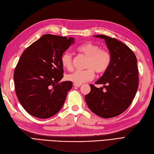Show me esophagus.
Here are the masks:
<instances>
[{
    "label": "esophagus",
    "mask_w": 154,
    "mask_h": 154,
    "mask_svg": "<svg viewBox=\"0 0 154 154\" xmlns=\"http://www.w3.org/2000/svg\"><path fill=\"white\" fill-rule=\"evenodd\" d=\"M73 85H74V87H80V86H82V84H75V83H74V84H73Z\"/></svg>",
    "instance_id": "esophagus-1"
}]
</instances>
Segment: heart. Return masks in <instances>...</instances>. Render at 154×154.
Segmentation results:
<instances>
[{
  "mask_svg": "<svg viewBox=\"0 0 154 154\" xmlns=\"http://www.w3.org/2000/svg\"><path fill=\"white\" fill-rule=\"evenodd\" d=\"M77 51L88 57V59L85 64L86 70H76L66 76L68 80L75 84H81L91 80L94 78V72L97 74H103L111 65L112 57L110 52L106 49H101L97 44L85 43L78 47ZM60 63L65 69H72L73 57L72 54L68 52L64 53L61 56Z\"/></svg>",
  "mask_w": 154,
  "mask_h": 154,
  "instance_id": "b5f03b06",
  "label": "heart"
}]
</instances>
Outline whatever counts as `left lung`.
<instances>
[{
	"label": "left lung",
	"instance_id": "8db88e82",
	"mask_svg": "<svg viewBox=\"0 0 154 154\" xmlns=\"http://www.w3.org/2000/svg\"><path fill=\"white\" fill-rule=\"evenodd\" d=\"M105 40L112 60L109 69L85 96L89 109L103 118H112L125 111L131 104L138 87L137 59L129 47L115 38L104 35H95ZM105 90H103V88Z\"/></svg>",
	"mask_w": 154,
	"mask_h": 154
}]
</instances>
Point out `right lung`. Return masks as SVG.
Here are the masks:
<instances>
[{
  "label": "right lung",
  "mask_w": 154,
  "mask_h": 154,
  "mask_svg": "<svg viewBox=\"0 0 154 154\" xmlns=\"http://www.w3.org/2000/svg\"><path fill=\"white\" fill-rule=\"evenodd\" d=\"M74 42L72 37L45 34L20 57L14 73L15 91L31 115L47 119L62 108L72 83L59 82L64 72L60 58Z\"/></svg>",
  "instance_id": "1"
}]
</instances>
